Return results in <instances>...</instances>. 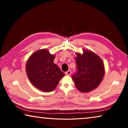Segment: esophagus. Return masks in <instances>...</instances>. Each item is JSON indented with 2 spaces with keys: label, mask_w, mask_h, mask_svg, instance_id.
Returning <instances> with one entry per match:
<instances>
[{
  "label": "esophagus",
  "mask_w": 128,
  "mask_h": 128,
  "mask_svg": "<svg viewBox=\"0 0 128 128\" xmlns=\"http://www.w3.org/2000/svg\"><path fill=\"white\" fill-rule=\"evenodd\" d=\"M71 73H72V72H71V70H69L67 71V72H66V76H70V74H71Z\"/></svg>",
  "instance_id": "1"
}]
</instances>
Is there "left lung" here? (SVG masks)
Segmentation results:
<instances>
[{"label":"left lung","mask_w":128,"mask_h":128,"mask_svg":"<svg viewBox=\"0 0 128 128\" xmlns=\"http://www.w3.org/2000/svg\"><path fill=\"white\" fill-rule=\"evenodd\" d=\"M83 54L76 52L77 72L73 74L76 87L80 92H89L100 85L105 74L104 62L94 52L83 49Z\"/></svg>","instance_id":"8db88e82"}]
</instances>
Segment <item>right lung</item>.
<instances>
[{
	"label": "right lung",
	"instance_id": "obj_1",
	"mask_svg": "<svg viewBox=\"0 0 128 128\" xmlns=\"http://www.w3.org/2000/svg\"><path fill=\"white\" fill-rule=\"evenodd\" d=\"M55 55L43 48L34 52L26 63V72L34 86L44 92H51L57 87L64 76L57 65L54 62Z\"/></svg>",
	"mask_w": 128,
	"mask_h": 128
}]
</instances>
